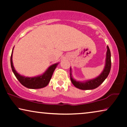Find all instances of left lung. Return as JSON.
<instances>
[{
    "mask_svg": "<svg viewBox=\"0 0 127 127\" xmlns=\"http://www.w3.org/2000/svg\"><path fill=\"white\" fill-rule=\"evenodd\" d=\"M111 51H110L108 46H107L105 65L104 69L103 71H102V73L98 77H97L96 78L94 79H92V80H88L84 82L77 81L72 77V76H71V67L70 68V80L72 84L77 88H78V89L81 90H91L98 87L104 81V80L107 78L109 74L111 68Z\"/></svg>",
    "mask_w": 127,
    "mask_h": 127,
    "instance_id": "1",
    "label": "left lung"
}]
</instances>
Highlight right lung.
<instances>
[{
  "mask_svg": "<svg viewBox=\"0 0 127 127\" xmlns=\"http://www.w3.org/2000/svg\"><path fill=\"white\" fill-rule=\"evenodd\" d=\"M14 49V48H13ZM13 49L11 56V66L12 68V70L13 71L14 74L18 81L21 82L22 85L29 89H40L48 85L49 82L51 80V77L53 74V72L56 69V67L57 66L58 63L53 64L51 65L48 69L46 70L43 74L41 76H38L34 77H27L21 76L17 71L15 70L14 67L13 63H12V53H13Z\"/></svg>",
  "mask_w": 127,
  "mask_h": 127,
  "instance_id": "1",
  "label": "right lung"
}]
</instances>
